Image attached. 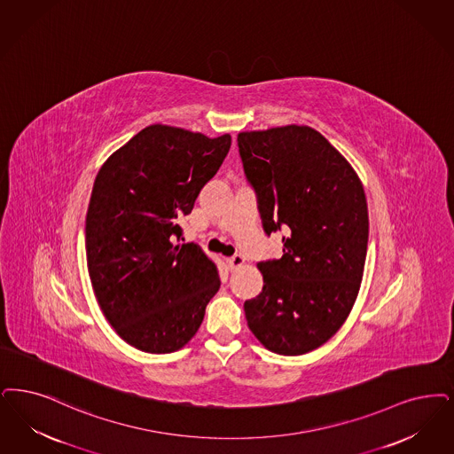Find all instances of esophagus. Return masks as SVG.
Wrapping results in <instances>:
<instances>
[{
    "label": "esophagus",
    "mask_w": 454,
    "mask_h": 454,
    "mask_svg": "<svg viewBox=\"0 0 454 454\" xmlns=\"http://www.w3.org/2000/svg\"><path fill=\"white\" fill-rule=\"evenodd\" d=\"M241 265H245V258H243L241 254H235V256L228 258V267H230V270H236V269H239Z\"/></svg>",
    "instance_id": "esophagus-1"
}]
</instances>
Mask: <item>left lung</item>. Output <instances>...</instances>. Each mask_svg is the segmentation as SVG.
<instances>
[{
	"label": "left lung",
	"instance_id": "obj_1",
	"mask_svg": "<svg viewBox=\"0 0 454 454\" xmlns=\"http://www.w3.org/2000/svg\"><path fill=\"white\" fill-rule=\"evenodd\" d=\"M243 170L267 235L286 230L284 254L258 263L263 289L245 302L256 340L304 355L336 334L362 284L368 207L345 157L314 128L238 133Z\"/></svg>",
	"mask_w": 454,
	"mask_h": 454
}]
</instances>
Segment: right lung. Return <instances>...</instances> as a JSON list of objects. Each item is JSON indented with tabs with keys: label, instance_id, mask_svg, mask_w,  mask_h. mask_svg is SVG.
I'll list each match as a JSON object with an SVG mask.
<instances>
[{
	"label": "right lung",
	"instance_id": "obj_1",
	"mask_svg": "<svg viewBox=\"0 0 454 454\" xmlns=\"http://www.w3.org/2000/svg\"><path fill=\"white\" fill-rule=\"evenodd\" d=\"M231 137L150 125L99 168L86 216L92 291L118 336L146 353H172L198 333L219 291L218 269L181 243L187 216L218 172Z\"/></svg>",
	"mask_w": 454,
	"mask_h": 454
}]
</instances>
